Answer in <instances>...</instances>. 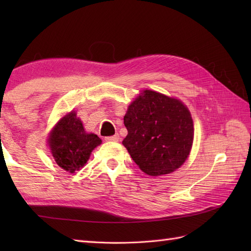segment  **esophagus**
<instances>
[{"mask_svg":"<svg viewBox=\"0 0 251 251\" xmlns=\"http://www.w3.org/2000/svg\"><path fill=\"white\" fill-rule=\"evenodd\" d=\"M104 139L106 140V141H113V142H116V141H119L120 140V136L119 135H114V136H110V137H105Z\"/></svg>","mask_w":251,"mask_h":251,"instance_id":"esophagus-1","label":"esophagus"}]
</instances>
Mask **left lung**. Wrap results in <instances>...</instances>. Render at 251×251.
<instances>
[{
    "instance_id": "obj_1",
    "label": "left lung",
    "mask_w": 251,
    "mask_h": 251,
    "mask_svg": "<svg viewBox=\"0 0 251 251\" xmlns=\"http://www.w3.org/2000/svg\"><path fill=\"white\" fill-rule=\"evenodd\" d=\"M123 145L143 173L169 174L182 165L193 143V121L180 100L153 90L137 97L124 116Z\"/></svg>"
}]
</instances>
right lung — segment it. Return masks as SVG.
I'll return each instance as SVG.
<instances>
[{"mask_svg":"<svg viewBox=\"0 0 251 251\" xmlns=\"http://www.w3.org/2000/svg\"><path fill=\"white\" fill-rule=\"evenodd\" d=\"M49 143L56 163L67 172L74 173L87 163L101 139L97 135L85 132L82 122L72 111L52 129Z\"/></svg>","mask_w":251,"mask_h":251,"instance_id":"1","label":"right lung"}]
</instances>
